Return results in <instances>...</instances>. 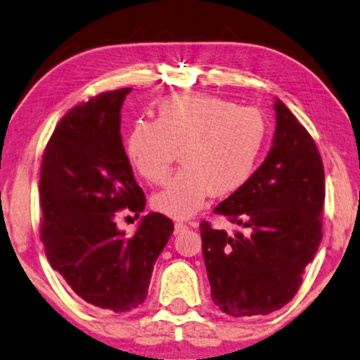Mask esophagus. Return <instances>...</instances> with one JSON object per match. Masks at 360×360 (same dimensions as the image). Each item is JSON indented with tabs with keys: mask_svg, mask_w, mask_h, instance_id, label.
<instances>
[{
	"mask_svg": "<svg viewBox=\"0 0 360 360\" xmlns=\"http://www.w3.org/2000/svg\"><path fill=\"white\" fill-rule=\"evenodd\" d=\"M187 229H189V225L182 224V221H176V224H174V233H176V235H178V233H181V231L187 230Z\"/></svg>",
	"mask_w": 360,
	"mask_h": 360,
	"instance_id": "esophagus-1",
	"label": "esophagus"
}]
</instances>
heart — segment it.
Segmentation results:
<instances>
[{
	"mask_svg": "<svg viewBox=\"0 0 360 360\" xmlns=\"http://www.w3.org/2000/svg\"><path fill=\"white\" fill-rule=\"evenodd\" d=\"M267 122L259 109L220 96L178 93L156 108L155 120H135L125 139L130 165L150 184L168 181L176 158L182 168L151 204L187 219L207 197L229 195L251 178L264 146Z\"/></svg>",
	"mask_w": 360,
	"mask_h": 360,
	"instance_id": "heart-1",
	"label": "heart"
}]
</instances>
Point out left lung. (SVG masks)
Returning a JSON list of instances; mask_svg holds the SVG:
<instances>
[{"instance_id":"1","label":"left lung","mask_w":360,"mask_h":360,"mask_svg":"<svg viewBox=\"0 0 360 360\" xmlns=\"http://www.w3.org/2000/svg\"><path fill=\"white\" fill-rule=\"evenodd\" d=\"M274 110L276 135L264 163L214 210L243 230L226 233L200 224L212 300L235 318L287 305L323 238L320 151L281 99Z\"/></svg>"}]
</instances>
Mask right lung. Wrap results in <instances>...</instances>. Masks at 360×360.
I'll return each instance as SVG.
<instances>
[{"label":"right lung","mask_w":360,"mask_h":360,"mask_svg":"<svg viewBox=\"0 0 360 360\" xmlns=\"http://www.w3.org/2000/svg\"><path fill=\"white\" fill-rule=\"evenodd\" d=\"M131 88L105 91L60 119L40 166V238L50 266L79 298L115 313L145 302L151 272L174 225L148 214L134 236L117 212L145 209L120 135V109Z\"/></svg>","instance_id":"obj_1"}]
</instances>
